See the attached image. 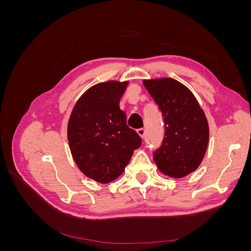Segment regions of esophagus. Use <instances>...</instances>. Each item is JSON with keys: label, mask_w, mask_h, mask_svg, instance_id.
<instances>
[{"label": "esophagus", "mask_w": 251, "mask_h": 251, "mask_svg": "<svg viewBox=\"0 0 251 251\" xmlns=\"http://www.w3.org/2000/svg\"><path fill=\"white\" fill-rule=\"evenodd\" d=\"M137 133H138V135L140 136L141 138H144V136H146V133H147V130H146V128L141 127V128H138V130H137Z\"/></svg>", "instance_id": "34e87169"}]
</instances>
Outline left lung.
<instances>
[{
    "label": "left lung",
    "instance_id": "obj_1",
    "mask_svg": "<svg viewBox=\"0 0 251 251\" xmlns=\"http://www.w3.org/2000/svg\"><path fill=\"white\" fill-rule=\"evenodd\" d=\"M162 114L164 137L153 158L164 175L182 178L200 165L208 143V124L194 94L173 78L144 80Z\"/></svg>",
    "mask_w": 251,
    "mask_h": 251
}]
</instances>
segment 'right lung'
<instances>
[{
  "mask_svg": "<svg viewBox=\"0 0 251 251\" xmlns=\"http://www.w3.org/2000/svg\"><path fill=\"white\" fill-rule=\"evenodd\" d=\"M127 82L107 81L90 88L77 100L68 124L73 159L87 177L109 183L124 173L140 136L126 126L119 101Z\"/></svg>",
  "mask_w": 251,
  "mask_h": 251,
  "instance_id": "obj_1",
  "label": "right lung"
}]
</instances>
